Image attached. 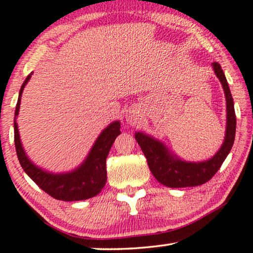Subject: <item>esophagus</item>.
Instances as JSON below:
<instances>
[{
  "label": "esophagus",
  "mask_w": 253,
  "mask_h": 253,
  "mask_svg": "<svg viewBox=\"0 0 253 253\" xmlns=\"http://www.w3.org/2000/svg\"><path fill=\"white\" fill-rule=\"evenodd\" d=\"M127 122L130 124V125H135V124H136V118H135V117H133V116H130V115H128L127 117Z\"/></svg>",
  "instance_id": "obj_1"
}]
</instances>
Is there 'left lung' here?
I'll return each mask as SVG.
<instances>
[{
    "label": "left lung",
    "instance_id": "left-lung-1",
    "mask_svg": "<svg viewBox=\"0 0 253 253\" xmlns=\"http://www.w3.org/2000/svg\"><path fill=\"white\" fill-rule=\"evenodd\" d=\"M213 71L222 84L226 96L227 123L225 140L221 148L212 158L203 162H186L173 154L162 141L147 135L142 131L135 133L142 151L147 158L149 169L158 182L169 188L196 187L208 182L218 172L222 163L232 150L236 131V116L234 110V101L225 73L218 63H212Z\"/></svg>",
    "mask_w": 253,
    "mask_h": 253
}]
</instances>
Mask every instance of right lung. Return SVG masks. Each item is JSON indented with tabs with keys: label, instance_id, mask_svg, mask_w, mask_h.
Here are the masks:
<instances>
[{
	"label": "right lung",
	"instance_id": "add662e5",
	"mask_svg": "<svg viewBox=\"0 0 253 253\" xmlns=\"http://www.w3.org/2000/svg\"><path fill=\"white\" fill-rule=\"evenodd\" d=\"M32 74L30 73L21 84L19 90L18 102L15 111V147L18 156V161L25 173L48 195L55 199L64 202L84 201L96 196L101 193L103 187L106 183V157H108L110 149H111L116 137L120 134V123L118 120L112 122L110 125L102 130L95 141L89 154L80 166L76 169L66 173H51L42 169L41 167L27 157L23 144H21L18 125L16 119L19 113L20 98L25 86L30 81Z\"/></svg>",
	"mask_w": 253,
	"mask_h": 253
}]
</instances>
